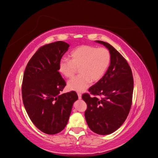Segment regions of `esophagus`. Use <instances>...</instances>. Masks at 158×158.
Returning a JSON list of instances; mask_svg holds the SVG:
<instances>
[{
	"label": "esophagus",
	"mask_w": 158,
	"mask_h": 158,
	"mask_svg": "<svg viewBox=\"0 0 158 158\" xmlns=\"http://www.w3.org/2000/svg\"><path fill=\"white\" fill-rule=\"evenodd\" d=\"M78 99H82V94H81L78 93Z\"/></svg>",
	"instance_id": "obj_1"
}]
</instances>
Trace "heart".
I'll list each match as a JSON object with an SVG mask.
<instances>
[{
    "label": "heart",
    "instance_id": "1",
    "mask_svg": "<svg viewBox=\"0 0 158 158\" xmlns=\"http://www.w3.org/2000/svg\"><path fill=\"white\" fill-rule=\"evenodd\" d=\"M71 60L62 58L59 63V72L66 78H71L79 69L80 75L68 82L70 90L82 92L92 83L102 78L110 64L111 55L109 51L101 47L92 45H81L70 53Z\"/></svg>",
    "mask_w": 158,
    "mask_h": 158
}]
</instances>
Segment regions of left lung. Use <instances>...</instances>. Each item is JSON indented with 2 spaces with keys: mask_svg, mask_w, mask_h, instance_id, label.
I'll return each mask as SVG.
<instances>
[{
  "mask_svg": "<svg viewBox=\"0 0 158 158\" xmlns=\"http://www.w3.org/2000/svg\"><path fill=\"white\" fill-rule=\"evenodd\" d=\"M103 45L111 55L110 65L101 80L82 95L88 108L85 118L89 128L95 133L107 135L114 132L125 121L132 105L134 81L132 70L125 59L108 43ZM99 95L103 98L95 97Z\"/></svg>",
  "mask_w": 158,
  "mask_h": 158,
  "instance_id": "left-lung-1",
  "label": "left lung"
}]
</instances>
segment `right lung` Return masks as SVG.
Returning a JSON list of instances; mask_svg holds the SVG:
<instances>
[{
  "label": "right lung",
  "instance_id": "1",
  "mask_svg": "<svg viewBox=\"0 0 158 158\" xmlns=\"http://www.w3.org/2000/svg\"><path fill=\"white\" fill-rule=\"evenodd\" d=\"M69 47L59 41L40 47L28 62L23 74V106L35 126L47 135H55L63 130L73 104L78 99L74 91L60 94L66 82L58 66Z\"/></svg>",
  "mask_w": 158,
  "mask_h": 158
}]
</instances>
